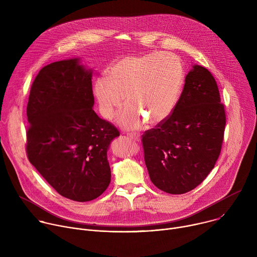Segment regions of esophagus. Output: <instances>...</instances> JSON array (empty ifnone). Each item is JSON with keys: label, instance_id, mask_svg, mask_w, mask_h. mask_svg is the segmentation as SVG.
<instances>
[{"label": "esophagus", "instance_id": "esophagus-1", "mask_svg": "<svg viewBox=\"0 0 257 257\" xmlns=\"http://www.w3.org/2000/svg\"><path fill=\"white\" fill-rule=\"evenodd\" d=\"M127 136H128L129 138L135 140V141H139V139H140V135L137 134V133H128Z\"/></svg>", "mask_w": 257, "mask_h": 257}]
</instances>
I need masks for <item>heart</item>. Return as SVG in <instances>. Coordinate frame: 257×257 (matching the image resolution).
<instances>
[{
    "mask_svg": "<svg viewBox=\"0 0 257 257\" xmlns=\"http://www.w3.org/2000/svg\"><path fill=\"white\" fill-rule=\"evenodd\" d=\"M106 77L94 83V94L101 116L111 120L123 106L118 123L126 129H138L144 120L157 124L170 116L177 103L184 78L180 59L155 52L126 56L109 66Z\"/></svg>",
    "mask_w": 257,
    "mask_h": 257,
    "instance_id": "b5f03b06",
    "label": "heart"
}]
</instances>
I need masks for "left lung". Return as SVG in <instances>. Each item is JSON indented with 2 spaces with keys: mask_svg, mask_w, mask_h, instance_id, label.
Segmentation results:
<instances>
[{
  "mask_svg": "<svg viewBox=\"0 0 257 257\" xmlns=\"http://www.w3.org/2000/svg\"><path fill=\"white\" fill-rule=\"evenodd\" d=\"M226 111L211 73L195 65L168 118L141 136L152 182L170 194L196 188L221 154Z\"/></svg>",
  "mask_w": 257,
  "mask_h": 257,
  "instance_id": "left-lung-1",
  "label": "left lung"
}]
</instances>
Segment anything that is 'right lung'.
<instances>
[{"instance_id": "right-lung-1", "label": "right lung", "mask_w": 257, "mask_h": 257, "mask_svg": "<svg viewBox=\"0 0 257 257\" xmlns=\"http://www.w3.org/2000/svg\"><path fill=\"white\" fill-rule=\"evenodd\" d=\"M91 77L78 59L49 64L33 80L26 108L28 161L59 194L79 202L107 188L106 151L120 135L92 109Z\"/></svg>"}]
</instances>
